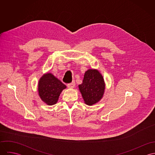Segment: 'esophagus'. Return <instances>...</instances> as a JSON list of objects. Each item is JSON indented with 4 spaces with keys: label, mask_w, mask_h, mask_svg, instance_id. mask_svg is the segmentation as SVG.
<instances>
[{
    "label": "esophagus",
    "mask_w": 155,
    "mask_h": 155,
    "mask_svg": "<svg viewBox=\"0 0 155 155\" xmlns=\"http://www.w3.org/2000/svg\"><path fill=\"white\" fill-rule=\"evenodd\" d=\"M67 87L69 88H73L75 87V82H72L71 83H70V84H67Z\"/></svg>",
    "instance_id": "1"
}]
</instances>
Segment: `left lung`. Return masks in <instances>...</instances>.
<instances>
[{"label":"left lung","mask_w":155,"mask_h":155,"mask_svg":"<svg viewBox=\"0 0 155 155\" xmlns=\"http://www.w3.org/2000/svg\"><path fill=\"white\" fill-rule=\"evenodd\" d=\"M78 87L84 103L92 106L103 98L106 84L100 72L97 69L90 68L85 71L82 83Z\"/></svg>","instance_id":"1"}]
</instances>
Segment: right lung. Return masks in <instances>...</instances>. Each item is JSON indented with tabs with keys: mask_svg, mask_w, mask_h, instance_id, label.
Instances as JSON below:
<instances>
[{
	"mask_svg": "<svg viewBox=\"0 0 155 155\" xmlns=\"http://www.w3.org/2000/svg\"><path fill=\"white\" fill-rule=\"evenodd\" d=\"M66 86L51 73L44 74L38 83V94L41 99L48 106L56 104L60 94Z\"/></svg>",
	"mask_w": 155,
	"mask_h": 155,
	"instance_id": "1",
	"label": "right lung"
}]
</instances>
